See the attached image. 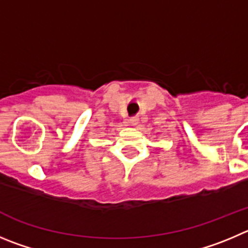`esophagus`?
Segmentation results:
<instances>
[{"instance_id": "1", "label": "esophagus", "mask_w": 248, "mask_h": 248, "mask_svg": "<svg viewBox=\"0 0 248 248\" xmlns=\"http://www.w3.org/2000/svg\"><path fill=\"white\" fill-rule=\"evenodd\" d=\"M129 124H131L132 126H136V124H138L137 117H131V119H129Z\"/></svg>"}]
</instances>
